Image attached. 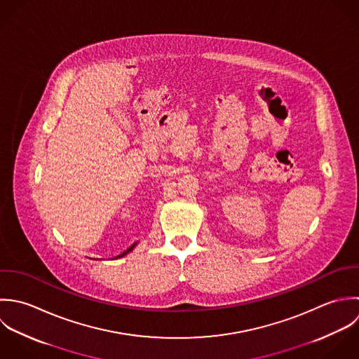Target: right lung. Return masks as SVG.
<instances>
[{"label":"right lung","instance_id":"add662e5","mask_svg":"<svg viewBox=\"0 0 359 359\" xmlns=\"http://www.w3.org/2000/svg\"><path fill=\"white\" fill-rule=\"evenodd\" d=\"M136 244H137V243H135V244H133V245H132V247H130V248H129V250H126V251H125V252H123V254H121V255H118V257H115V258H116V259H118V258H121V257H125V255H126V254H128V252H130V251H132V250H133V248H135V247H136Z\"/></svg>","mask_w":359,"mask_h":359}]
</instances>
